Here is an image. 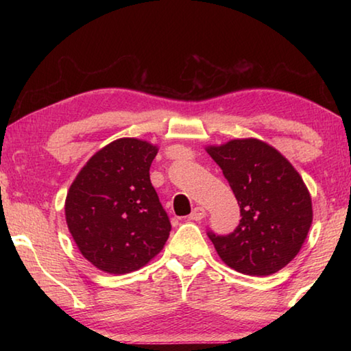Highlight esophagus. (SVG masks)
I'll use <instances>...</instances> for the list:
<instances>
[{
  "label": "esophagus",
  "mask_w": 351,
  "mask_h": 351,
  "mask_svg": "<svg viewBox=\"0 0 351 351\" xmlns=\"http://www.w3.org/2000/svg\"><path fill=\"white\" fill-rule=\"evenodd\" d=\"M204 217H206V210L203 209V207H195L189 218L193 219V221H199V219H203Z\"/></svg>",
  "instance_id": "34e87169"
}]
</instances>
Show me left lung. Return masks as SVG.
Returning a JSON list of instances; mask_svg holds the SVG:
<instances>
[{
  "instance_id": "left-lung-1",
  "label": "left lung",
  "mask_w": 351,
  "mask_h": 351,
  "mask_svg": "<svg viewBox=\"0 0 351 351\" xmlns=\"http://www.w3.org/2000/svg\"><path fill=\"white\" fill-rule=\"evenodd\" d=\"M206 152L223 170L241 213L232 234H207L219 258L247 276L280 271L299 254L313 223L311 195L299 171L255 138L209 145Z\"/></svg>"
}]
</instances>
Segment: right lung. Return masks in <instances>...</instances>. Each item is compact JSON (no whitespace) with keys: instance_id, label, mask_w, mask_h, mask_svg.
I'll return each instance as SVG.
<instances>
[{"instance_id":"1","label":"right lung","mask_w":351,"mask_h":351,"mask_svg":"<svg viewBox=\"0 0 351 351\" xmlns=\"http://www.w3.org/2000/svg\"><path fill=\"white\" fill-rule=\"evenodd\" d=\"M158 150L142 139H116L94 153L71 184L68 229L80 254L100 271H138L169 239V217L150 181Z\"/></svg>"}]
</instances>
